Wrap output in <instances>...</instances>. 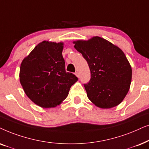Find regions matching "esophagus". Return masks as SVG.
Here are the masks:
<instances>
[{"label":"esophagus","instance_id":"obj_1","mask_svg":"<svg viewBox=\"0 0 149 149\" xmlns=\"http://www.w3.org/2000/svg\"><path fill=\"white\" fill-rule=\"evenodd\" d=\"M75 75H76V76L78 77V78H79V77H80V76H79V73L77 72V71H76V73H75Z\"/></svg>","mask_w":149,"mask_h":149}]
</instances>
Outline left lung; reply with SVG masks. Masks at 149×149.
Returning a JSON list of instances; mask_svg holds the SVG:
<instances>
[{"instance_id": "obj_1", "label": "left lung", "mask_w": 149, "mask_h": 149, "mask_svg": "<svg viewBox=\"0 0 149 149\" xmlns=\"http://www.w3.org/2000/svg\"><path fill=\"white\" fill-rule=\"evenodd\" d=\"M73 43L90 68L91 78L84 88L91 102L103 109L120 104L130 90L132 77V67L122 49L97 36Z\"/></svg>"}]
</instances>
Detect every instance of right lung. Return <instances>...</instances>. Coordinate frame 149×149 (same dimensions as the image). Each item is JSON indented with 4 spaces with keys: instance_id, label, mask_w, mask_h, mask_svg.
<instances>
[{
    "instance_id": "add662e5",
    "label": "right lung",
    "mask_w": 149,
    "mask_h": 149,
    "mask_svg": "<svg viewBox=\"0 0 149 149\" xmlns=\"http://www.w3.org/2000/svg\"><path fill=\"white\" fill-rule=\"evenodd\" d=\"M63 42L43 41L23 59L19 82L27 97L43 108H54L69 94L78 78L67 72L63 57Z\"/></svg>"
}]
</instances>
